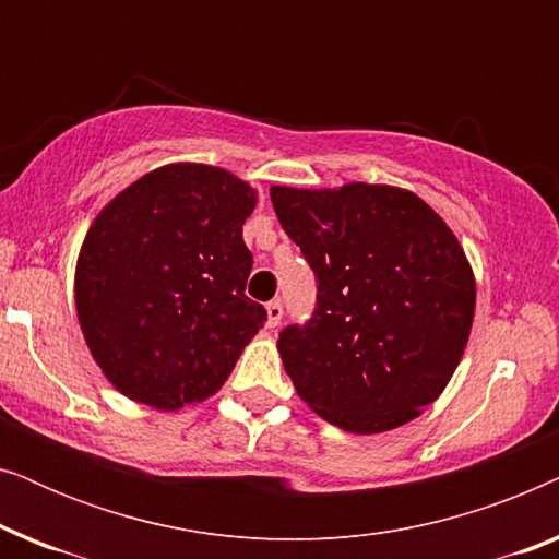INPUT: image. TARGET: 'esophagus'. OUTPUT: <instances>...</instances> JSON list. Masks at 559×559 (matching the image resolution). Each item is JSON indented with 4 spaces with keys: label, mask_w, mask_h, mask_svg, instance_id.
I'll use <instances>...</instances> for the list:
<instances>
[{
    "label": "esophagus",
    "mask_w": 559,
    "mask_h": 559,
    "mask_svg": "<svg viewBox=\"0 0 559 559\" xmlns=\"http://www.w3.org/2000/svg\"><path fill=\"white\" fill-rule=\"evenodd\" d=\"M282 316H285V310H282V300H272L266 302V325L270 328H277Z\"/></svg>",
    "instance_id": "34e87169"
}]
</instances>
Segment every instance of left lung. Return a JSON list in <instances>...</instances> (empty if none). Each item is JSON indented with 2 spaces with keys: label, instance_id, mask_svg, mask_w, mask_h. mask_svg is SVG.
Listing matches in <instances>:
<instances>
[{
  "label": "left lung",
  "instance_id": "8db88e82",
  "mask_svg": "<svg viewBox=\"0 0 559 559\" xmlns=\"http://www.w3.org/2000/svg\"><path fill=\"white\" fill-rule=\"evenodd\" d=\"M316 274V310L277 348L302 402L346 432H386L438 400L461 364L476 280L423 198L350 182L270 190Z\"/></svg>",
  "mask_w": 559,
  "mask_h": 559
}]
</instances>
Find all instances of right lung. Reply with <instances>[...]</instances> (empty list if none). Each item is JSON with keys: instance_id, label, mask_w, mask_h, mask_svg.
<instances>
[{"instance_id": "1", "label": "right lung", "mask_w": 559, "mask_h": 559, "mask_svg": "<svg viewBox=\"0 0 559 559\" xmlns=\"http://www.w3.org/2000/svg\"><path fill=\"white\" fill-rule=\"evenodd\" d=\"M257 195L211 165H167L98 213L75 266L91 356L129 400L180 409L216 394L266 310L241 236Z\"/></svg>"}]
</instances>
